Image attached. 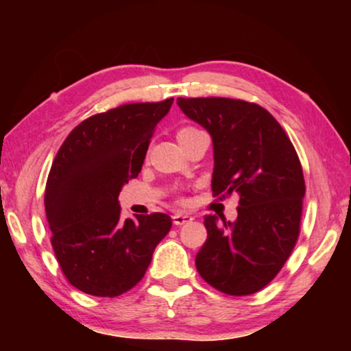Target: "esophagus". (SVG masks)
Returning a JSON list of instances; mask_svg holds the SVG:
<instances>
[{"instance_id": "obj_1", "label": "esophagus", "mask_w": 351, "mask_h": 351, "mask_svg": "<svg viewBox=\"0 0 351 351\" xmlns=\"http://www.w3.org/2000/svg\"><path fill=\"white\" fill-rule=\"evenodd\" d=\"M191 220H193V217H191V215H189V214H174V215H172V222H174V225H177V227H180V225H184V223H189V222H191Z\"/></svg>"}]
</instances>
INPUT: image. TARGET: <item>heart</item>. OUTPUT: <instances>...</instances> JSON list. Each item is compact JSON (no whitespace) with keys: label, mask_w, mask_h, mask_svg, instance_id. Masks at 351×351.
Listing matches in <instances>:
<instances>
[{"label":"heart","mask_w":351,"mask_h":351,"mask_svg":"<svg viewBox=\"0 0 351 351\" xmlns=\"http://www.w3.org/2000/svg\"><path fill=\"white\" fill-rule=\"evenodd\" d=\"M196 131H198V129L193 128V126H182V128L177 129V138H179V142H180L189 136H191V134L196 132Z\"/></svg>","instance_id":"1"}]
</instances>
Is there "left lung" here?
<instances>
[{"label": "left lung", "mask_w": 351, "mask_h": 351, "mask_svg": "<svg viewBox=\"0 0 351 351\" xmlns=\"http://www.w3.org/2000/svg\"><path fill=\"white\" fill-rule=\"evenodd\" d=\"M177 105L213 137V195L239 196L234 222L204 217L208 239L196 270L223 294H256L280 273L299 238L305 196L299 155L261 105L228 97H179Z\"/></svg>", "instance_id": "left-lung-1"}]
</instances>
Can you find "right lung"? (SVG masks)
Here are the masks:
<instances>
[{
  "label": "right lung",
  "mask_w": 351,
  "mask_h": 351,
  "mask_svg": "<svg viewBox=\"0 0 351 351\" xmlns=\"http://www.w3.org/2000/svg\"><path fill=\"white\" fill-rule=\"evenodd\" d=\"M172 100L126 104L81 121L57 152L46 182L51 244L66 280L95 297H117L145 275L167 214L121 220L118 196L142 169L156 124Z\"/></svg>",
  "instance_id": "right-lung-1"
}]
</instances>
